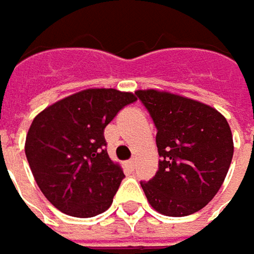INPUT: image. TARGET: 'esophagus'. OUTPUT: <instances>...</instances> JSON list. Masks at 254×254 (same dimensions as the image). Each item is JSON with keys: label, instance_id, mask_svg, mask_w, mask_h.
I'll list each match as a JSON object with an SVG mask.
<instances>
[{"label": "esophagus", "instance_id": "34e87169", "mask_svg": "<svg viewBox=\"0 0 254 254\" xmlns=\"http://www.w3.org/2000/svg\"><path fill=\"white\" fill-rule=\"evenodd\" d=\"M127 165H128L130 168H134V165H136V160H134V159H130V160L127 162Z\"/></svg>", "mask_w": 254, "mask_h": 254}]
</instances>
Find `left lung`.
<instances>
[{
  "instance_id": "obj_1",
  "label": "left lung",
  "mask_w": 254,
  "mask_h": 254,
  "mask_svg": "<svg viewBox=\"0 0 254 254\" xmlns=\"http://www.w3.org/2000/svg\"><path fill=\"white\" fill-rule=\"evenodd\" d=\"M157 128L159 169L140 182L157 212L185 217L202 209L220 190L233 153L226 117L204 102L159 89H138Z\"/></svg>"
}]
</instances>
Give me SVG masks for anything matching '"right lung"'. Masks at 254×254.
<instances>
[{"mask_svg":"<svg viewBox=\"0 0 254 254\" xmlns=\"http://www.w3.org/2000/svg\"><path fill=\"white\" fill-rule=\"evenodd\" d=\"M136 100L133 92L89 88L34 117L24 150L36 184L53 207L78 218L110 208L124 172L107 153L104 128Z\"/></svg>","mask_w":254,"mask_h":254,"instance_id":"1","label":"right lung"}]
</instances>
